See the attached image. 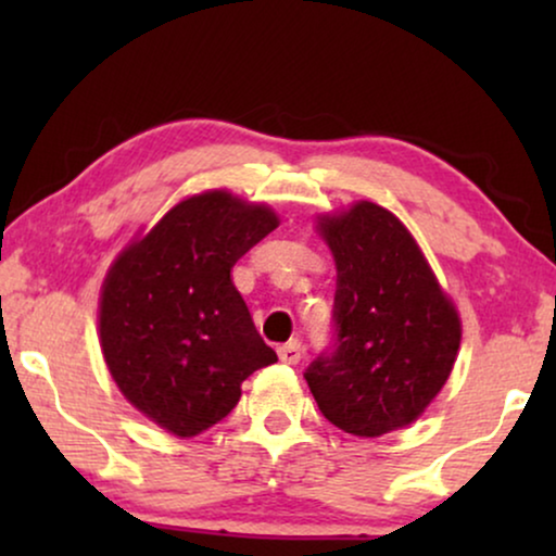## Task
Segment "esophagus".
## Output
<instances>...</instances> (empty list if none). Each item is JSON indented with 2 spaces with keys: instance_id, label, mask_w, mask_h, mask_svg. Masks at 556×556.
Returning <instances> with one entry per match:
<instances>
[{
  "instance_id": "34e87169",
  "label": "esophagus",
  "mask_w": 556,
  "mask_h": 556,
  "mask_svg": "<svg viewBox=\"0 0 556 556\" xmlns=\"http://www.w3.org/2000/svg\"><path fill=\"white\" fill-rule=\"evenodd\" d=\"M278 356H280V362H286V364H299L301 356H303L301 341L299 339L286 341L283 346H278Z\"/></svg>"
}]
</instances>
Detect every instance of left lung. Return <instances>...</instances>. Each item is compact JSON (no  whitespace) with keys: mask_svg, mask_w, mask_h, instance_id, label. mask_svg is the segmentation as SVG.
Masks as SVG:
<instances>
[{"mask_svg":"<svg viewBox=\"0 0 556 556\" xmlns=\"http://www.w3.org/2000/svg\"><path fill=\"white\" fill-rule=\"evenodd\" d=\"M318 230L337 261L333 344L303 377L326 420L379 438L443 390L460 346L458 311L390 210L356 202Z\"/></svg>","mask_w":556,"mask_h":556,"instance_id":"1","label":"left lung"}]
</instances>
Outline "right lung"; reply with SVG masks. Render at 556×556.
<instances>
[{"mask_svg":"<svg viewBox=\"0 0 556 556\" xmlns=\"http://www.w3.org/2000/svg\"><path fill=\"white\" fill-rule=\"evenodd\" d=\"M276 227L270 207L215 189L172 207L109 270L98 311L105 364L124 397L174 435L217 425L240 384L278 362L230 278Z\"/></svg>","mask_w":556,"mask_h":556,"instance_id":"add662e5","label":"right lung"}]
</instances>
